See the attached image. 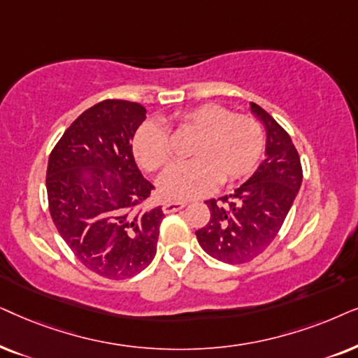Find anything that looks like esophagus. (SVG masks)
I'll return each mask as SVG.
<instances>
[{"label":"esophagus","instance_id":"34e87169","mask_svg":"<svg viewBox=\"0 0 358 358\" xmlns=\"http://www.w3.org/2000/svg\"><path fill=\"white\" fill-rule=\"evenodd\" d=\"M185 206H187V203H183V201H166V203H164V213L165 214H171V213H176V211H180V209H183Z\"/></svg>","mask_w":358,"mask_h":358}]
</instances>
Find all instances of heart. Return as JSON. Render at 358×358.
<instances>
[{"label":"heart","mask_w":358,"mask_h":358,"mask_svg":"<svg viewBox=\"0 0 358 358\" xmlns=\"http://www.w3.org/2000/svg\"><path fill=\"white\" fill-rule=\"evenodd\" d=\"M176 129L194 134L188 147L192 160L170 169L159 188L164 196L192 199L211 192L217 182L234 183L259 164L265 137L260 124L245 114H232L216 103L194 106L175 116ZM132 154L147 171L170 165L173 150L169 134L157 121H144L132 136Z\"/></svg>","instance_id":"heart-1"}]
</instances>
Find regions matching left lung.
Wrapping results in <instances>:
<instances>
[{
    "mask_svg": "<svg viewBox=\"0 0 358 358\" xmlns=\"http://www.w3.org/2000/svg\"><path fill=\"white\" fill-rule=\"evenodd\" d=\"M250 111L265 126V160L234 193L206 201L211 217L196 231L203 250L231 265L245 264L268 249L303 182L301 162L288 132L259 104L250 103Z\"/></svg>",
    "mask_w": 358,
    "mask_h": 358,
    "instance_id": "left-lung-1",
    "label": "left lung"
}]
</instances>
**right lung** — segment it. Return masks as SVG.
<instances>
[{"label": "right lung", "instance_id": "1", "mask_svg": "<svg viewBox=\"0 0 358 358\" xmlns=\"http://www.w3.org/2000/svg\"><path fill=\"white\" fill-rule=\"evenodd\" d=\"M145 108L104 99L71 122L50 152L47 198L57 231L76 259L109 280L131 278L154 260L164 211L142 209L154 189L132 154Z\"/></svg>", "mask_w": 358, "mask_h": 358}]
</instances>
